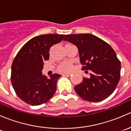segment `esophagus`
<instances>
[{
  "label": "esophagus",
  "instance_id": "34e87169",
  "mask_svg": "<svg viewBox=\"0 0 131 131\" xmlns=\"http://www.w3.org/2000/svg\"><path fill=\"white\" fill-rule=\"evenodd\" d=\"M72 75V73H66V74H63V76L65 77V76H70V75Z\"/></svg>",
  "mask_w": 131,
  "mask_h": 131
}]
</instances>
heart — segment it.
Returning a JSON list of instances; mask_svg holds the SVG:
<instances>
[{
	"label": "heart",
	"instance_id": "1",
	"mask_svg": "<svg viewBox=\"0 0 131 131\" xmlns=\"http://www.w3.org/2000/svg\"><path fill=\"white\" fill-rule=\"evenodd\" d=\"M72 64L70 62H64L59 64L58 67V70L61 73H68L72 70Z\"/></svg>",
	"mask_w": 131,
	"mask_h": 131
}]
</instances>
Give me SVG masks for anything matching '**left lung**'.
Wrapping results in <instances>:
<instances>
[{
	"mask_svg": "<svg viewBox=\"0 0 131 131\" xmlns=\"http://www.w3.org/2000/svg\"><path fill=\"white\" fill-rule=\"evenodd\" d=\"M63 40L77 47L82 70H91L90 78L83 77L74 89L80 97L99 102L109 97L121 78V64L112 47L102 39L90 34L67 35Z\"/></svg>",
	"mask_w": 131,
	"mask_h": 131,
	"instance_id": "1",
	"label": "left lung"
}]
</instances>
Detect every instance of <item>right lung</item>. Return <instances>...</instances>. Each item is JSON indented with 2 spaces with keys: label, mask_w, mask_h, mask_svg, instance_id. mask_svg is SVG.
<instances>
[{
  "label": "right lung",
  "mask_w": 131,
  "mask_h": 131,
  "mask_svg": "<svg viewBox=\"0 0 131 131\" xmlns=\"http://www.w3.org/2000/svg\"><path fill=\"white\" fill-rule=\"evenodd\" d=\"M65 35L46 34L32 38L21 48L11 66V83L17 96L26 103L37 106L45 103L54 94L61 75H42L43 62L49 58L50 48Z\"/></svg>",
  "instance_id": "right-lung-1"
}]
</instances>
